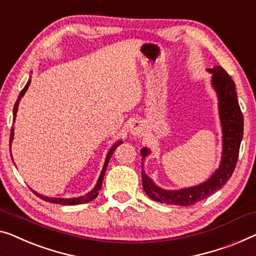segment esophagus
I'll list each match as a JSON object with an SVG mask.
<instances>
[{
    "mask_svg": "<svg viewBox=\"0 0 256 256\" xmlns=\"http://www.w3.org/2000/svg\"><path fill=\"white\" fill-rule=\"evenodd\" d=\"M130 132H131L133 136H141V134H142V132H144L142 124H141L140 122H138V120L133 122L131 128H130Z\"/></svg>",
    "mask_w": 256,
    "mask_h": 256,
    "instance_id": "1",
    "label": "esophagus"
}]
</instances>
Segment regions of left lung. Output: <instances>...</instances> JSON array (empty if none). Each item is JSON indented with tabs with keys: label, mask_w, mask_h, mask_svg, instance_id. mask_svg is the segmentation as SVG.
<instances>
[{
	"label": "left lung",
	"mask_w": 256,
	"mask_h": 256,
	"mask_svg": "<svg viewBox=\"0 0 256 256\" xmlns=\"http://www.w3.org/2000/svg\"><path fill=\"white\" fill-rule=\"evenodd\" d=\"M209 71L212 74V85L220 100V115L223 126L222 162L216 172L204 184L180 190H161L146 176L142 170L141 176H142L144 192L152 200L158 201L160 204L185 206V207L196 204V202L206 199L214 192L223 188L237 166L240 142L244 134V117L238 104L234 82L222 66H214L209 68ZM140 152L144 160L150 152L147 148H142Z\"/></svg>",
	"instance_id": "8db88e82"
}]
</instances>
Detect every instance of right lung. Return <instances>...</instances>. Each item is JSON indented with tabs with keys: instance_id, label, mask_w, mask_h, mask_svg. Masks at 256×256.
<instances>
[{
	"instance_id": "obj_1",
	"label": "right lung",
	"mask_w": 256,
	"mask_h": 256,
	"mask_svg": "<svg viewBox=\"0 0 256 256\" xmlns=\"http://www.w3.org/2000/svg\"><path fill=\"white\" fill-rule=\"evenodd\" d=\"M30 84V79L28 80V84H26L24 88L22 90L20 93H19V96H18V98H17L16 104H14V120H16V114H17V108H18V104H19V101H20V98L22 96V95L25 94L26 90L28 88ZM12 138H14V128H11V131H10V146H11V141H12ZM120 144H122V141H117V142H116L115 144H114V146H112V148H110V150H109V152H108V155H106V162H104V169H102V172H101V174H100V178H98V182H96V186H95L93 190H90V193H87L86 196H80V198H74V199H58V198H48V196H41V194H38V193H36V192H34V193H36V196L40 198V199H42V200L47 201V202H52V204H66V206L80 204H85V202H88V201L94 200L95 198L98 196V190H101L102 180H104V172H106V166H108L109 160H110V158H112V156L114 152L116 150V148H117L118 146H120Z\"/></svg>"
}]
</instances>
